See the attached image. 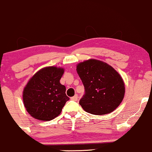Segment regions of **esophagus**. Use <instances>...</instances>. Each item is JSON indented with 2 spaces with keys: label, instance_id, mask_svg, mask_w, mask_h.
<instances>
[{
  "label": "esophagus",
  "instance_id": "34e87169",
  "mask_svg": "<svg viewBox=\"0 0 152 152\" xmlns=\"http://www.w3.org/2000/svg\"><path fill=\"white\" fill-rule=\"evenodd\" d=\"M78 95H77V94H76V95H75L74 96L71 97V100H73V101H75V102H76V101L78 100Z\"/></svg>",
  "mask_w": 152,
  "mask_h": 152
}]
</instances>
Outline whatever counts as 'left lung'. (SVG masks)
<instances>
[{"label": "left lung", "instance_id": "8db88e82", "mask_svg": "<svg viewBox=\"0 0 152 152\" xmlns=\"http://www.w3.org/2000/svg\"><path fill=\"white\" fill-rule=\"evenodd\" d=\"M76 71L85 89L79 101L84 111L104 115L119 106L124 96V83L114 68L101 61L90 59L78 64Z\"/></svg>", "mask_w": 152, "mask_h": 152}]
</instances>
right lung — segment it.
<instances>
[{
  "label": "right lung",
  "instance_id": "add662e5",
  "mask_svg": "<svg viewBox=\"0 0 152 152\" xmlns=\"http://www.w3.org/2000/svg\"><path fill=\"white\" fill-rule=\"evenodd\" d=\"M64 72L62 68H43L28 82L23 99L26 111L31 116L41 121H50L61 114L69 100L65 86L60 83Z\"/></svg>",
  "mask_w": 152,
  "mask_h": 152
}]
</instances>
